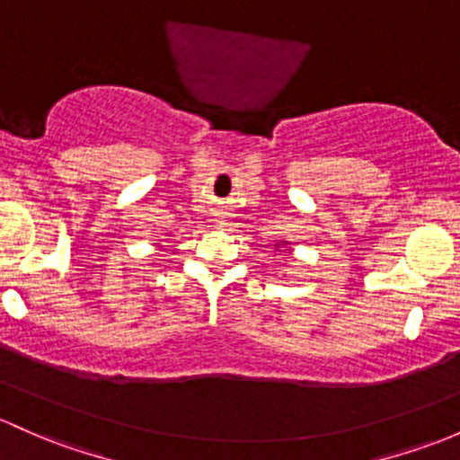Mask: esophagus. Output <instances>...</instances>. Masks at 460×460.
I'll return each mask as SVG.
<instances>
[{
    "instance_id": "esophagus-1",
    "label": "esophagus",
    "mask_w": 460,
    "mask_h": 460,
    "mask_svg": "<svg viewBox=\"0 0 460 460\" xmlns=\"http://www.w3.org/2000/svg\"><path fill=\"white\" fill-rule=\"evenodd\" d=\"M215 221H217V226H219V228H224V226H226L224 219H215Z\"/></svg>"
}]
</instances>
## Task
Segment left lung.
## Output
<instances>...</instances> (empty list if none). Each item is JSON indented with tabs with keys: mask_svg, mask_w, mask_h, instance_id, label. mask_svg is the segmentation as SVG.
<instances>
[{
	"mask_svg": "<svg viewBox=\"0 0 460 460\" xmlns=\"http://www.w3.org/2000/svg\"><path fill=\"white\" fill-rule=\"evenodd\" d=\"M280 245H288V241H280V243H276V248H280Z\"/></svg>",
	"mask_w": 460,
	"mask_h": 460,
	"instance_id": "obj_1",
	"label": "left lung"
}]
</instances>
